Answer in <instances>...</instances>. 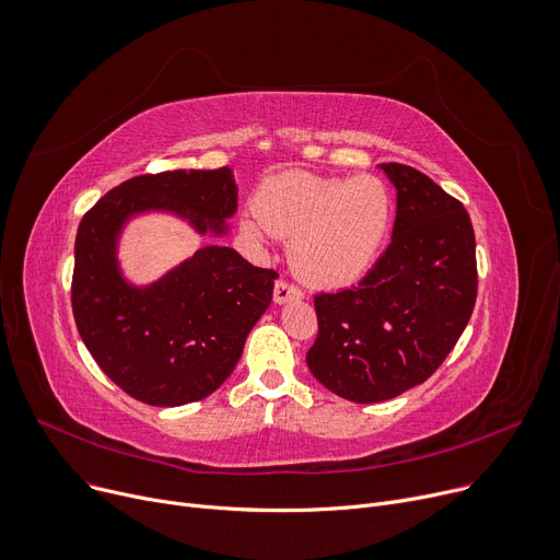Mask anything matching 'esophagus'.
<instances>
[{"instance_id": "esophagus-1", "label": "esophagus", "mask_w": 560, "mask_h": 560, "mask_svg": "<svg viewBox=\"0 0 560 560\" xmlns=\"http://www.w3.org/2000/svg\"><path fill=\"white\" fill-rule=\"evenodd\" d=\"M302 298H304V293H302L298 285L288 283L283 279H279L275 283V302L277 304H288V302H295V300H302Z\"/></svg>"}]
</instances>
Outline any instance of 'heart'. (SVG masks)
<instances>
[{"mask_svg": "<svg viewBox=\"0 0 560 560\" xmlns=\"http://www.w3.org/2000/svg\"><path fill=\"white\" fill-rule=\"evenodd\" d=\"M394 194L377 176L325 178L283 172L267 178L240 229L254 245L290 240L295 270L315 285H348L380 258L394 226Z\"/></svg>", "mask_w": 560, "mask_h": 560, "instance_id": "1", "label": "heart"}]
</instances>
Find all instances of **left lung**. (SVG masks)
Here are the masks:
<instances>
[{
  "instance_id": "left-lung-1",
  "label": "left lung",
  "mask_w": 560,
  "mask_h": 560,
  "mask_svg": "<svg viewBox=\"0 0 560 560\" xmlns=\"http://www.w3.org/2000/svg\"><path fill=\"white\" fill-rule=\"evenodd\" d=\"M380 168L396 187L392 245L357 285L315 295L318 336L306 354L315 380L363 405L396 398L440 369L478 290L465 206L407 164Z\"/></svg>"
}]
</instances>
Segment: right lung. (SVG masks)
<instances>
[{"instance_id":"add662e5","label":"right lung","mask_w":560,"mask_h":560,"mask_svg":"<svg viewBox=\"0 0 560 560\" xmlns=\"http://www.w3.org/2000/svg\"><path fill=\"white\" fill-rule=\"evenodd\" d=\"M237 210L229 166L145 174L120 183L80 222L72 315L103 373L145 405L178 407L220 388L252 327L272 302L275 270L206 245L149 285L118 265V237L143 212H172L199 235L222 237Z\"/></svg>"}]
</instances>
